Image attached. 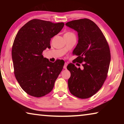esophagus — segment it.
Wrapping results in <instances>:
<instances>
[{
    "mask_svg": "<svg viewBox=\"0 0 124 124\" xmlns=\"http://www.w3.org/2000/svg\"><path fill=\"white\" fill-rule=\"evenodd\" d=\"M67 65H68V64H67V63L65 62V63H64V66H63V68H64V69H67Z\"/></svg>",
    "mask_w": 124,
    "mask_h": 124,
    "instance_id": "obj_1",
    "label": "esophagus"
}]
</instances>
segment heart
<instances>
[{"label": "heart", "instance_id": "1", "mask_svg": "<svg viewBox=\"0 0 124 124\" xmlns=\"http://www.w3.org/2000/svg\"><path fill=\"white\" fill-rule=\"evenodd\" d=\"M74 35V34L71 32H67L64 34V35H66V36H69V35Z\"/></svg>", "mask_w": 124, "mask_h": 124}]
</instances>
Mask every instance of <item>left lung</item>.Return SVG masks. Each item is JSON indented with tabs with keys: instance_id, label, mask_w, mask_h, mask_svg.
<instances>
[{
	"instance_id": "obj_1",
	"label": "left lung",
	"mask_w": 124,
	"mask_h": 124,
	"mask_svg": "<svg viewBox=\"0 0 124 124\" xmlns=\"http://www.w3.org/2000/svg\"><path fill=\"white\" fill-rule=\"evenodd\" d=\"M66 25L78 33V43L73 54L78 56L77 62H83V70L72 63L67 66L70 72L68 88L73 95L85 99L95 95L106 79L110 62L109 47L102 31L91 20H74Z\"/></svg>"
}]
</instances>
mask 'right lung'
I'll return each instance as SVG.
<instances>
[{
    "instance_id": "add662e5",
    "label": "right lung",
    "mask_w": 124,
    "mask_h": 124,
    "mask_svg": "<svg viewBox=\"0 0 124 124\" xmlns=\"http://www.w3.org/2000/svg\"><path fill=\"white\" fill-rule=\"evenodd\" d=\"M64 23L33 19L25 24L15 38L12 47L14 74L28 95L40 97L53 89L64 62H50L42 54L50 49L51 38L62 30Z\"/></svg>"
}]
</instances>
